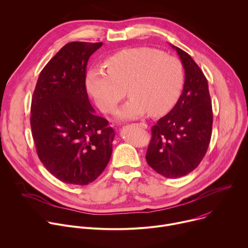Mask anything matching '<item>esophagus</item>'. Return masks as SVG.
<instances>
[{"instance_id":"esophagus-1","label":"esophagus","mask_w":248,"mask_h":248,"mask_svg":"<svg viewBox=\"0 0 248 248\" xmlns=\"http://www.w3.org/2000/svg\"><path fill=\"white\" fill-rule=\"evenodd\" d=\"M136 125H137V126H140V127L143 128V129H147V127H148V125H147L146 123H142V122H141V123H136Z\"/></svg>"}]
</instances>
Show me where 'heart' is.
I'll return each instance as SVG.
<instances>
[{
    "mask_svg": "<svg viewBox=\"0 0 248 248\" xmlns=\"http://www.w3.org/2000/svg\"><path fill=\"white\" fill-rule=\"evenodd\" d=\"M107 71L94 68L87 77L90 95L103 113H111L124 98L131 99L116 111L118 119H134L149 112L160 116L176 103L183 85L180 61L161 51L138 47L119 51L110 56Z\"/></svg>",
    "mask_w": 248,
    "mask_h": 248,
    "instance_id": "heart-1",
    "label": "heart"
}]
</instances>
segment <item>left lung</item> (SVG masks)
<instances>
[{
	"mask_svg": "<svg viewBox=\"0 0 248 248\" xmlns=\"http://www.w3.org/2000/svg\"><path fill=\"white\" fill-rule=\"evenodd\" d=\"M176 50L185 70L183 92L170 113L152 127L146 159L157 173L168 178L194 170L208 150L213 125L208 81L189 54Z\"/></svg>",
	"mask_w": 248,
	"mask_h": 248,
	"instance_id": "obj_1",
	"label": "left lung"
}]
</instances>
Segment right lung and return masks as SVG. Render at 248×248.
I'll use <instances>...</instances> for the list:
<instances>
[{"label":"right lung","instance_id":"add662e5","mask_svg":"<svg viewBox=\"0 0 248 248\" xmlns=\"http://www.w3.org/2000/svg\"><path fill=\"white\" fill-rule=\"evenodd\" d=\"M102 42H70L41 71L31 100V126L39 159L59 180L88 185L112 154L114 130L95 115L86 89L92 55Z\"/></svg>","mask_w":248,"mask_h":248}]
</instances>
